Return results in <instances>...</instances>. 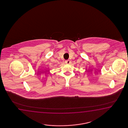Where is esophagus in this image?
<instances>
[{
  "instance_id": "1",
  "label": "esophagus",
  "mask_w": 128,
  "mask_h": 128,
  "mask_svg": "<svg viewBox=\"0 0 128 128\" xmlns=\"http://www.w3.org/2000/svg\"><path fill=\"white\" fill-rule=\"evenodd\" d=\"M65 63H66V64H69L70 63V60H66L65 61Z\"/></svg>"
}]
</instances>
